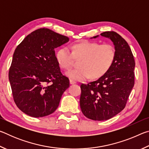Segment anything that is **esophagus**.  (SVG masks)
Returning a JSON list of instances; mask_svg holds the SVG:
<instances>
[{"mask_svg": "<svg viewBox=\"0 0 149 149\" xmlns=\"http://www.w3.org/2000/svg\"><path fill=\"white\" fill-rule=\"evenodd\" d=\"M70 84H76V81H74V79H70Z\"/></svg>", "mask_w": 149, "mask_h": 149, "instance_id": "obj_1", "label": "esophagus"}]
</instances>
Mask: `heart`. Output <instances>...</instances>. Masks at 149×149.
<instances>
[{"mask_svg":"<svg viewBox=\"0 0 149 149\" xmlns=\"http://www.w3.org/2000/svg\"><path fill=\"white\" fill-rule=\"evenodd\" d=\"M58 50L56 58L60 68L68 70L79 60V68L69 70L66 75L75 80H86L92 77L97 79L107 74L112 67L116 58V50L110 43L85 41Z\"/></svg>","mask_w":149,"mask_h":149,"instance_id":"heart-1","label":"heart"}]
</instances>
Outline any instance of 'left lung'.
I'll use <instances>...</instances> for the list:
<instances>
[{
  "label": "left lung",
  "instance_id": "8db88e82",
  "mask_svg": "<svg viewBox=\"0 0 149 149\" xmlns=\"http://www.w3.org/2000/svg\"><path fill=\"white\" fill-rule=\"evenodd\" d=\"M100 35L114 42V62L99 79L81 85V109L85 116L95 121L108 120L120 112L135 84V62L129 45L116 32L105 31Z\"/></svg>",
  "mask_w": 149,
  "mask_h": 149
}]
</instances>
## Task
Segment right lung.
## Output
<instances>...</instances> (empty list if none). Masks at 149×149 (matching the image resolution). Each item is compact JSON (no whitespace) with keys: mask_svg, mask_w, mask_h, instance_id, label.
Listing matches in <instances>:
<instances>
[{"mask_svg":"<svg viewBox=\"0 0 149 149\" xmlns=\"http://www.w3.org/2000/svg\"><path fill=\"white\" fill-rule=\"evenodd\" d=\"M69 38L47 28L33 31L14 52L8 78L17 108L31 117L53 113L70 86L58 64L54 49Z\"/></svg>","mask_w":149,"mask_h":149,"instance_id":"1","label":"right lung"}]
</instances>
